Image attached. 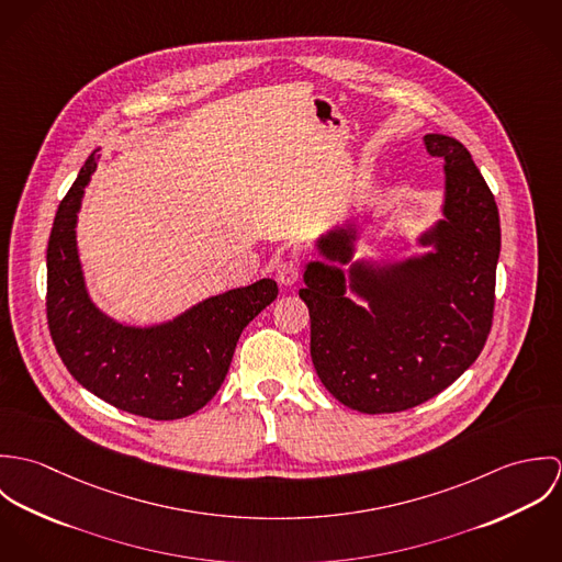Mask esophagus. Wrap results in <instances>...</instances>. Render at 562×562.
I'll return each mask as SVG.
<instances>
[{"label":"esophagus","mask_w":562,"mask_h":562,"mask_svg":"<svg viewBox=\"0 0 562 562\" xmlns=\"http://www.w3.org/2000/svg\"><path fill=\"white\" fill-rule=\"evenodd\" d=\"M299 279H301V266H299L292 257L279 261V266H277V281H279L281 285L290 288V285H294Z\"/></svg>","instance_id":"1"}]
</instances>
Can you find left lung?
Segmentation results:
<instances>
[{
	"mask_svg": "<svg viewBox=\"0 0 562 562\" xmlns=\"http://www.w3.org/2000/svg\"><path fill=\"white\" fill-rule=\"evenodd\" d=\"M443 161L439 218L417 234L422 252L357 257L372 212L335 223L303 268L312 361L322 385L359 413H396L437 396L481 355L493 318L499 214L470 151L426 134ZM364 223L361 224L360 221Z\"/></svg>",
	"mask_w": 562,
	"mask_h": 562,
	"instance_id": "obj_1",
	"label": "left lung"
}]
</instances>
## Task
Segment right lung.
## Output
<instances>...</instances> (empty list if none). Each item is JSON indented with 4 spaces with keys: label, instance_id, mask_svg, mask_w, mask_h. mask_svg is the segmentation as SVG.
Returning <instances> with one entry per match:
<instances>
[{
    "label": "right lung",
    "instance_id": "add662e5",
    "mask_svg": "<svg viewBox=\"0 0 562 562\" xmlns=\"http://www.w3.org/2000/svg\"><path fill=\"white\" fill-rule=\"evenodd\" d=\"M97 147L63 199L47 244V322L71 376L97 398L149 419L196 413L221 390L241 330L279 294L274 279L207 296L170 321L130 324L90 299L78 214L97 170Z\"/></svg>",
    "mask_w": 562,
    "mask_h": 562
}]
</instances>
